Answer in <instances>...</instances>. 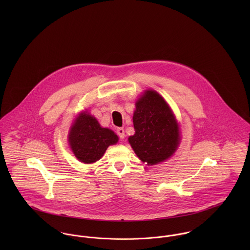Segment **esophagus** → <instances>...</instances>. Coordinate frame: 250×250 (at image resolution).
I'll return each instance as SVG.
<instances>
[{
	"label": "esophagus",
	"mask_w": 250,
	"mask_h": 250,
	"mask_svg": "<svg viewBox=\"0 0 250 250\" xmlns=\"http://www.w3.org/2000/svg\"><path fill=\"white\" fill-rule=\"evenodd\" d=\"M116 132H117V135L119 136V138H120L121 140H123V139L125 138V132H124V129H123V128H118V129L116 130Z\"/></svg>",
	"instance_id": "34e87169"
}]
</instances>
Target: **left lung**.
Returning a JSON list of instances; mask_svg holds the SVG:
<instances>
[{"label":"left lung","instance_id":"left-lung-1","mask_svg":"<svg viewBox=\"0 0 250 250\" xmlns=\"http://www.w3.org/2000/svg\"><path fill=\"white\" fill-rule=\"evenodd\" d=\"M135 135L128 141L135 153L154 166L170 158L178 148L177 120L166 100L155 90H145L136 102L133 115Z\"/></svg>","mask_w":250,"mask_h":250}]
</instances>
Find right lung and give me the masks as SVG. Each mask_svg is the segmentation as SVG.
<instances>
[{
	"mask_svg": "<svg viewBox=\"0 0 250 250\" xmlns=\"http://www.w3.org/2000/svg\"><path fill=\"white\" fill-rule=\"evenodd\" d=\"M68 141L80 162L92 164L103 157L109 145L118 142V137L110 129L102 128L94 116L83 111L75 119Z\"/></svg>",
	"mask_w": 250,
	"mask_h": 250,
	"instance_id": "add662e5",
	"label": "right lung"
}]
</instances>
